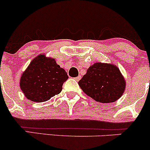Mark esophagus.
Segmentation results:
<instances>
[{"label":"esophagus","mask_w":150,"mask_h":150,"mask_svg":"<svg viewBox=\"0 0 150 150\" xmlns=\"http://www.w3.org/2000/svg\"><path fill=\"white\" fill-rule=\"evenodd\" d=\"M81 76H78V77H76V78H75V80H76L77 81H80V80H81Z\"/></svg>","instance_id":"1"}]
</instances>
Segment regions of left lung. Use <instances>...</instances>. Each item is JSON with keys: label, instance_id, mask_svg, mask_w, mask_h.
<instances>
[{"label": "left lung", "instance_id": "1", "mask_svg": "<svg viewBox=\"0 0 150 150\" xmlns=\"http://www.w3.org/2000/svg\"><path fill=\"white\" fill-rule=\"evenodd\" d=\"M84 93L101 103L115 102L123 93L125 81L116 66L95 63L78 82Z\"/></svg>", "mask_w": 150, "mask_h": 150}]
</instances>
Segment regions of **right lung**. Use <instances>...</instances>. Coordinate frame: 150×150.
Instances as JSON below:
<instances>
[{
  "label": "right lung",
  "instance_id": "1",
  "mask_svg": "<svg viewBox=\"0 0 150 150\" xmlns=\"http://www.w3.org/2000/svg\"><path fill=\"white\" fill-rule=\"evenodd\" d=\"M67 79V73L54 59L39 55L22 74L20 88L28 99L43 102L59 94Z\"/></svg>",
  "mask_w": 150,
  "mask_h": 150
}]
</instances>
